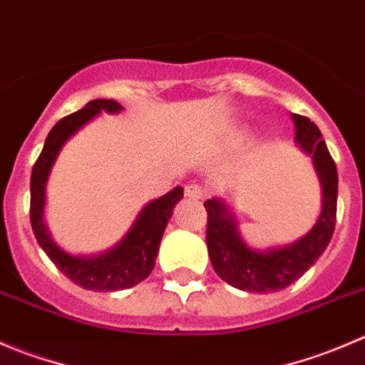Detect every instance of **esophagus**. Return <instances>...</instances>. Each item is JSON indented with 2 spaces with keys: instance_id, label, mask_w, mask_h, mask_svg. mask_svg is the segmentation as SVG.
I'll use <instances>...</instances> for the list:
<instances>
[{
  "instance_id": "obj_1",
  "label": "esophagus",
  "mask_w": 365,
  "mask_h": 365,
  "mask_svg": "<svg viewBox=\"0 0 365 365\" xmlns=\"http://www.w3.org/2000/svg\"><path fill=\"white\" fill-rule=\"evenodd\" d=\"M184 195L190 198H204L205 190L204 186H200V184H190V186L184 187Z\"/></svg>"
}]
</instances>
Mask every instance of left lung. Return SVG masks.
Listing matches in <instances>:
<instances>
[{"instance_id":"1","label":"left lung","mask_w":365,"mask_h":365,"mask_svg":"<svg viewBox=\"0 0 365 365\" xmlns=\"http://www.w3.org/2000/svg\"><path fill=\"white\" fill-rule=\"evenodd\" d=\"M297 125V142L314 158V167L323 187V207L307 236L294 245L268 252H254L240 240L236 223L223 202L205 200L207 211L209 259L216 275L232 287L248 293H272L291 286L316 262L328 247L337 216V168L321 138V131L310 118L293 115Z\"/></svg>"}]
</instances>
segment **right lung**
Segmentation results:
<instances>
[{"instance_id": "1", "label": "right lung", "mask_w": 365, "mask_h": 365, "mask_svg": "<svg viewBox=\"0 0 365 365\" xmlns=\"http://www.w3.org/2000/svg\"><path fill=\"white\" fill-rule=\"evenodd\" d=\"M120 108L117 101L93 99L86 103L85 108L61 118L49 131L44 149L31 170L30 222L38 245L67 279L92 291L129 289L150 275L156 264L165 227L172 216V209L181 200L184 193L182 187L178 186L170 193L147 204L133 223L128 236L110 252L97 257H71L53 243L42 222V211H44L46 181L61 145L101 110L115 113Z\"/></svg>"}]
</instances>
